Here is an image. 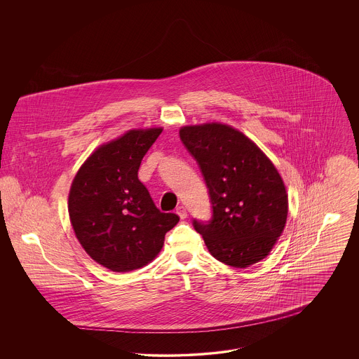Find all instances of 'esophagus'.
<instances>
[{
    "instance_id": "1",
    "label": "esophagus",
    "mask_w": 359,
    "mask_h": 359,
    "mask_svg": "<svg viewBox=\"0 0 359 359\" xmlns=\"http://www.w3.org/2000/svg\"><path fill=\"white\" fill-rule=\"evenodd\" d=\"M176 214L180 217V219H186L187 218V210L184 205H179L176 208Z\"/></svg>"
}]
</instances>
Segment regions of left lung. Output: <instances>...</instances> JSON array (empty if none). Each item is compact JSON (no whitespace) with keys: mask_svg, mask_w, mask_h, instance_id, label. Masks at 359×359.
<instances>
[{"mask_svg":"<svg viewBox=\"0 0 359 359\" xmlns=\"http://www.w3.org/2000/svg\"><path fill=\"white\" fill-rule=\"evenodd\" d=\"M180 140L208 188L212 217L192 222L208 252L234 268L265 258L288 215V195L272 161L250 138L223 123L184 126Z\"/></svg>","mask_w":359,"mask_h":359,"instance_id":"left-lung-1","label":"left lung"}]
</instances>
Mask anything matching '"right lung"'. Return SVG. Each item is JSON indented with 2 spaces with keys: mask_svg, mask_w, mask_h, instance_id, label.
<instances>
[{
  "mask_svg": "<svg viewBox=\"0 0 359 359\" xmlns=\"http://www.w3.org/2000/svg\"><path fill=\"white\" fill-rule=\"evenodd\" d=\"M161 128L129 130L100 147L76 173L69 195V221L86 253L113 272L149 264L179 222L161 212L138 180L142 157Z\"/></svg>",
  "mask_w": 359,
  "mask_h": 359,
  "instance_id": "obj_1",
  "label": "right lung"
}]
</instances>
